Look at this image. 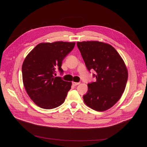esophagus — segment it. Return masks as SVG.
Masks as SVG:
<instances>
[{
  "instance_id": "34e87169",
  "label": "esophagus",
  "mask_w": 147,
  "mask_h": 147,
  "mask_svg": "<svg viewBox=\"0 0 147 147\" xmlns=\"http://www.w3.org/2000/svg\"><path fill=\"white\" fill-rule=\"evenodd\" d=\"M78 84H80V83H76V82H73V85L74 86H78Z\"/></svg>"
}]
</instances>
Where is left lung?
<instances>
[{"instance_id": "left-lung-1", "label": "left lung", "mask_w": 147, "mask_h": 147, "mask_svg": "<svg viewBox=\"0 0 147 147\" xmlns=\"http://www.w3.org/2000/svg\"><path fill=\"white\" fill-rule=\"evenodd\" d=\"M87 69H94L96 81L88 84L85 104L98 111H106L120 100L128 80L124 61L110 44L100 41L78 42Z\"/></svg>"}]
</instances>
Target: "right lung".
Instances as JSON below:
<instances>
[{
	"label": "right lung",
	"instance_id": "right-lung-1",
	"mask_svg": "<svg viewBox=\"0 0 147 147\" xmlns=\"http://www.w3.org/2000/svg\"><path fill=\"white\" fill-rule=\"evenodd\" d=\"M75 42L40 43L27 54L22 66L23 84L36 105L53 109L62 105L72 83L55 77L56 69L62 73V61L74 48Z\"/></svg>",
	"mask_w": 147,
	"mask_h": 147
}]
</instances>
